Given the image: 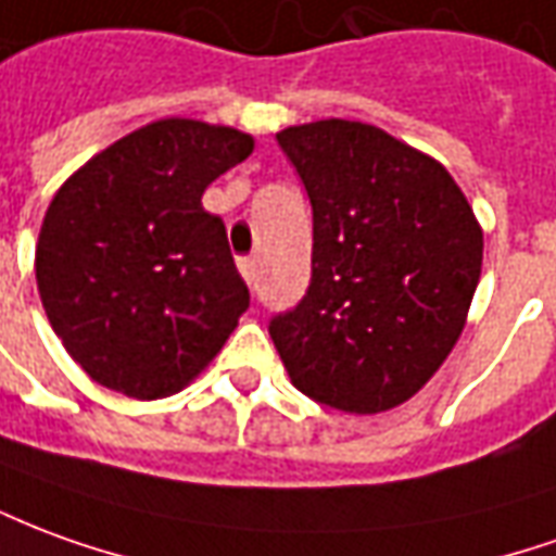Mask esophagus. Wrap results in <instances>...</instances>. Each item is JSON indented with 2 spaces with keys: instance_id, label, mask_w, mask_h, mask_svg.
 I'll return each mask as SVG.
<instances>
[{
  "instance_id": "esophagus-1",
  "label": "esophagus",
  "mask_w": 556,
  "mask_h": 556,
  "mask_svg": "<svg viewBox=\"0 0 556 556\" xmlns=\"http://www.w3.org/2000/svg\"><path fill=\"white\" fill-rule=\"evenodd\" d=\"M238 270L243 274V279H247L250 286H255V277H258V262H255L252 255H243V258H238Z\"/></svg>"
}]
</instances>
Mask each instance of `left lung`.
<instances>
[{
  "mask_svg": "<svg viewBox=\"0 0 556 556\" xmlns=\"http://www.w3.org/2000/svg\"><path fill=\"white\" fill-rule=\"evenodd\" d=\"M313 204V277L267 331L298 391L386 413L464 331L481 228L452 174L388 131L318 119L277 135Z\"/></svg>",
  "mask_w": 556,
  "mask_h": 556,
  "instance_id": "1",
  "label": "left lung"
}]
</instances>
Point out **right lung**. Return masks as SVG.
I'll return each mask as SVG.
<instances>
[{
  "label": "right lung",
  "mask_w": 556,
  "mask_h": 556,
  "mask_svg": "<svg viewBox=\"0 0 556 556\" xmlns=\"http://www.w3.org/2000/svg\"><path fill=\"white\" fill-rule=\"evenodd\" d=\"M250 153L238 129L159 119L89 159L53 195L35 279L89 379L135 400L168 397L238 328L250 289L201 195Z\"/></svg>",
  "instance_id": "obj_1"
}]
</instances>
